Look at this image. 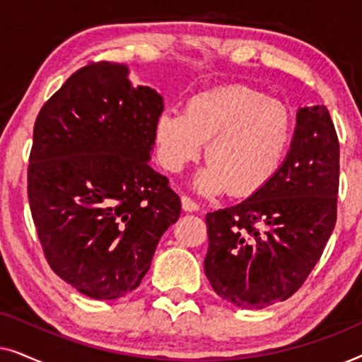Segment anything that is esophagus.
Masks as SVG:
<instances>
[{
    "label": "esophagus",
    "mask_w": 362,
    "mask_h": 362,
    "mask_svg": "<svg viewBox=\"0 0 362 362\" xmlns=\"http://www.w3.org/2000/svg\"><path fill=\"white\" fill-rule=\"evenodd\" d=\"M181 206H182V209H185L186 212L199 211V206H197V202H194V201L191 199V197H187V196H182L181 197Z\"/></svg>",
    "instance_id": "34e87169"
}]
</instances>
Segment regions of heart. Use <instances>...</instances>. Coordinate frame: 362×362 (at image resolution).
<instances>
[{"instance_id": "obj_1", "label": "heart", "mask_w": 362, "mask_h": 362, "mask_svg": "<svg viewBox=\"0 0 362 362\" xmlns=\"http://www.w3.org/2000/svg\"><path fill=\"white\" fill-rule=\"evenodd\" d=\"M293 130V113L281 100L245 86L212 88L192 95L185 112L165 108L158 115L156 158L177 173L199 158L206 143L207 166L196 177L197 189L249 197L279 173Z\"/></svg>"}]
</instances>
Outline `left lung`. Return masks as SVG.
<instances>
[{
	"instance_id": "obj_1",
	"label": "left lung",
	"mask_w": 362,
	"mask_h": 362,
	"mask_svg": "<svg viewBox=\"0 0 362 362\" xmlns=\"http://www.w3.org/2000/svg\"><path fill=\"white\" fill-rule=\"evenodd\" d=\"M338 187L339 141L328 108H300L274 180L240 204L207 212L204 272L216 293L245 310L290 298L334 229Z\"/></svg>"
}]
</instances>
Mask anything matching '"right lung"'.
<instances>
[{
    "label": "right lung",
    "mask_w": 362,
    "mask_h": 362,
    "mask_svg": "<svg viewBox=\"0 0 362 362\" xmlns=\"http://www.w3.org/2000/svg\"><path fill=\"white\" fill-rule=\"evenodd\" d=\"M163 97L128 69L90 62L34 123L28 197L51 269L81 293L115 300L141 284L180 196L150 166Z\"/></svg>",
    "instance_id": "right-lung-1"
}]
</instances>
